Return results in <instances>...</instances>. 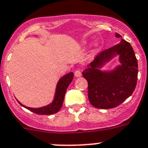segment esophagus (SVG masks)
<instances>
[{"label": "esophagus", "mask_w": 148, "mask_h": 148, "mask_svg": "<svg viewBox=\"0 0 148 148\" xmlns=\"http://www.w3.org/2000/svg\"><path fill=\"white\" fill-rule=\"evenodd\" d=\"M74 75L77 77H79L82 75V73H81V71H79V70H76V71H74Z\"/></svg>", "instance_id": "obj_1"}]
</instances>
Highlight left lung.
I'll use <instances>...</instances> for the list:
<instances>
[{"instance_id":"left-lung-1","label":"left lung","mask_w":148,"mask_h":148,"mask_svg":"<svg viewBox=\"0 0 148 148\" xmlns=\"http://www.w3.org/2000/svg\"><path fill=\"white\" fill-rule=\"evenodd\" d=\"M116 37L122 36L116 33ZM116 54L120 55L121 65L115 70L103 73L98 69ZM82 76L88 82V99L94 107H117L133 94L136 86L138 62L132 46L122 40L119 44L104 50L82 71Z\"/></svg>"}]
</instances>
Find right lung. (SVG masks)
<instances>
[{
    "label": "right lung",
    "instance_id": "1",
    "mask_svg": "<svg viewBox=\"0 0 148 148\" xmlns=\"http://www.w3.org/2000/svg\"><path fill=\"white\" fill-rule=\"evenodd\" d=\"M73 78H74V74H73V72H71L66 74L60 79L59 82L57 85L54 101L52 102V103L49 104L45 107L39 108H32L24 106L19 101H18V102L23 107L26 108V109L29 110L32 112L39 114V115H51V114H56L59 111L60 109L62 107L66 89H67L68 86H69V84L71 83V81L73 80Z\"/></svg>",
    "mask_w": 148,
    "mask_h": 148
}]
</instances>
